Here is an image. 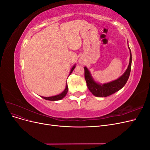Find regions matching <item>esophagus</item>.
Returning a JSON list of instances; mask_svg holds the SVG:
<instances>
[{
  "instance_id": "1",
  "label": "esophagus",
  "mask_w": 150,
  "mask_h": 150,
  "mask_svg": "<svg viewBox=\"0 0 150 150\" xmlns=\"http://www.w3.org/2000/svg\"><path fill=\"white\" fill-rule=\"evenodd\" d=\"M80 63H81V64H82L83 62H82V61H80Z\"/></svg>"
}]
</instances>
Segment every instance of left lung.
<instances>
[{
  "mask_svg": "<svg viewBox=\"0 0 150 150\" xmlns=\"http://www.w3.org/2000/svg\"><path fill=\"white\" fill-rule=\"evenodd\" d=\"M129 49L130 50L129 47ZM131 61H132V56H131V52L130 50L129 66L125 73L117 79L102 85L95 82L91 76L90 72L87 69V67H84V78L88 88L90 91L95 96L97 97H107L118 91L126 84L127 81L129 78L131 68Z\"/></svg>",
  "mask_w": 150,
  "mask_h": 150,
  "instance_id": "obj_1",
  "label": "left lung"
}]
</instances>
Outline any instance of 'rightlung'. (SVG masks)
Listing matches in <instances>:
<instances>
[{"label":"right lung","mask_w":150,"mask_h":150,"mask_svg":"<svg viewBox=\"0 0 150 150\" xmlns=\"http://www.w3.org/2000/svg\"><path fill=\"white\" fill-rule=\"evenodd\" d=\"M76 66H74L73 67H72V68L71 70V72H70V74L69 75L72 73V71H73L74 69ZM67 91H68V87H67V84L66 83V88L64 89V91H63L62 93L58 94V95H56V96H51V97H43V96H41L42 98L46 99V100H49V101H58V100H60V99H62L63 98H64L67 93Z\"/></svg>","instance_id":"add662e5"}]
</instances>
